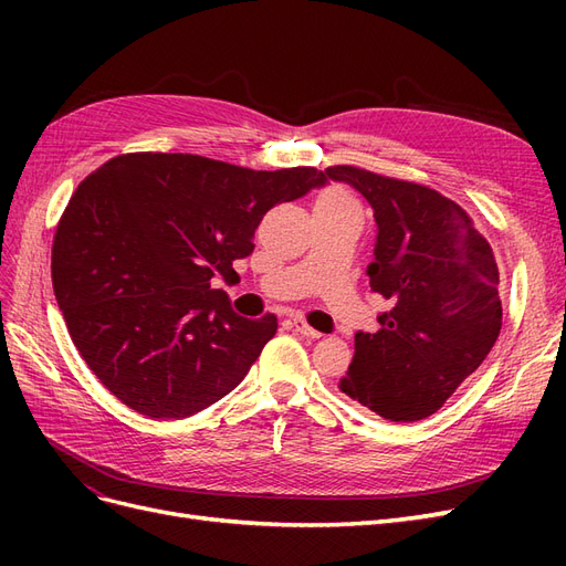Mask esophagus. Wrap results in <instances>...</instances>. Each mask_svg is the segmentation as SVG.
Masks as SVG:
<instances>
[{"label":"esophagus","mask_w":566,"mask_h":566,"mask_svg":"<svg viewBox=\"0 0 566 566\" xmlns=\"http://www.w3.org/2000/svg\"><path fill=\"white\" fill-rule=\"evenodd\" d=\"M293 328L300 333V335H304V337H310V339H318V337H323L318 331H314L310 323H306L304 318H293Z\"/></svg>","instance_id":"esophagus-1"}]
</instances>
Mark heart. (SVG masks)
I'll list each match as a JSON object with an SVG mask.
<instances>
[{
    "mask_svg": "<svg viewBox=\"0 0 566 566\" xmlns=\"http://www.w3.org/2000/svg\"><path fill=\"white\" fill-rule=\"evenodd\" d=\"M325 208V210H339V208H354V202L347 193H342L339 188H325L314 200V210Z\"/></svg>",
    "mask_w": 566,
    "mask_h": 566,
    "instance_id": "obj_1",
    "label": "heart"
}]
</instances>
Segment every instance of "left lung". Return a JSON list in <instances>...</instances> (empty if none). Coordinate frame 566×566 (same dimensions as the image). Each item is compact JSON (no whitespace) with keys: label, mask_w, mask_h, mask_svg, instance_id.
Listing matches in <instances>:
<instances>
[{"label":"left lung","mask_w":566,"mask_h":566,"mask_svg":"<svg viewBox=\"0 0 566 566\" xmlns=\"http://www.w3.org/2000/svg\"><path fill=\"white\" fill-rule=\"evenodd\" d=\"M323 181L354 186L373 208L378 238L366 273L387 300L378 333H356L339 389L394 422H413L447 403L499 339V264L470 214L430 186L354 165Z\"/></svg>","instance_id":"8db88e82"}]
</instances>
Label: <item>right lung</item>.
I'll use <instances>...</instances> for the list:
<instances>
[{"label": "right lung", "instance_id": "1", "mask_svg": "<svg viewBox=\"0 0 566 566\" xmlns=\"http://www.w3.org/2000/svg\"><path fill=\"white\" fill-rule=\"evenodd\" d=\"M323 186L316 167L264 172L191 153H125L84 179L59 221L51 281L80 356L148 418H188L241 382L276 335L214 279L279 202Z\"/></svg>", "mask_w": 566, "mask_h": 566}]
</instances>
